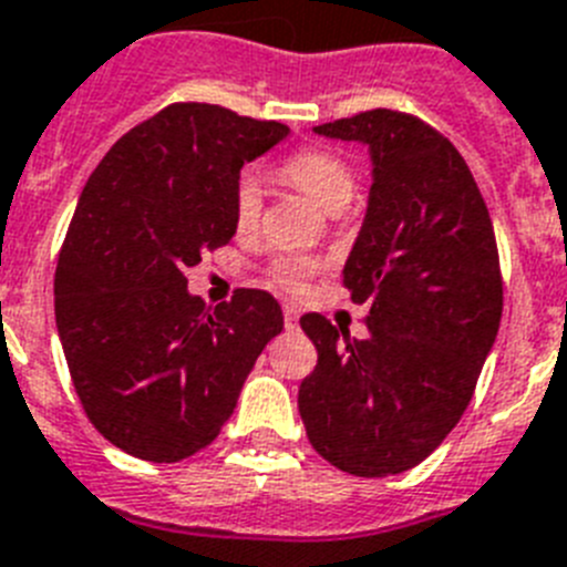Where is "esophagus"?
I'll return each mask as SVG.
<instances>
[{
  "instance_id": "34e87169",
  "label": "esophagus",
  "mask_w": 567,
  "mask_h": 567,
  "mask_svg": "<svg viewBox=\"0 0 567 567\" xmlns=\"http://www.w3.org/2000/svg\"><path fill=\"white\" fill-rule=\"evenodd\" d=\"M285 324H288V328H297V322H299V308L297 305H285Z\"/></svg>"
}]
</instances>
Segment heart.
Segmentation results:
<instances>
[{
    "mask_svg": "<svg viewBox=\"0 0 567 567\" xmlns=\"http://www.w3.org/2000/svg\"><path fill=\"white\" fill-rule=\"evenodd\" d=\"M279 176L288 185L302 190L305 196H311L319 208L328 210V214L342 210L353 196L351 167L344 165L337 154L322 151V147H305V151H297L293 156H288L279 165ZM259 210H262V188H259V179L254 174H243L239 182H236L234 196L236 225L243 230L254 228L256 219H259ZM313 268L317 265L311 259H305V256H288V259H279L277 262V277L288 288H299V285H305V279L311 277Z\"/></svg>",
    "mask_w": 567,
    "mask_h": 567,
    "instance_id": "obj_1",
    "label": "heart"
}]
</instances>
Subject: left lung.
Instances as JSON below:
<instances>
[{"mask_svg":"<svg viewBox=\"0 0 567 567\" xmlns=\"http://www.w3.org/2000/svg\"><path fill=\"white\" fill-rule=\"evenodd\" d=\"M313 134L371 156L365 219L342 268L353 302L371 308V333L353 339L319 313L299 319L319 353L299 385V416L317 454L344 474H402L454 431L494 348V225L460 151L416 116L379 107Z\"/></svg>","mask_w":567,"mask_h":567,"instance_id":"left-lung-1","label":"left lung"}]
</instances>
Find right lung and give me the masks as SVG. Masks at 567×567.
Listing matches in <instances>:
<instances>
[{"label": "right lung", "mask_w": 567, "mask_h": 567, "mask_svg": "<svg viewBox=\"0 0 567 567\" xmlns=\"http://www.w3.org/2000/svg\"><path fill=\"white\" fill-rule=\"evenodd\" d=\"M290 131L205 102L167 105L107 151L76 202L53 299L73 388L111 445L179 462L219 436L282 308L236 290L208 311L185 270L234 239L245 162Z\"/></svg>", "instance_id": "add662e5"}]
</instances>
